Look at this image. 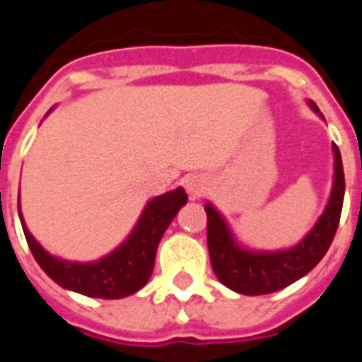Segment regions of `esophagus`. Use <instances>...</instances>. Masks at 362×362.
Returning <instances> with one entry per match:
<instances>
[{
    "label": "esophagus",
    "instance_id": "1",
    "mask_svg": "<svg viewBox=\"0 0 362 362\" xmlns=\"http://www.w3.org/2000/svg\"><path fill=\"white\" fill-rule=\"evenodd\" d=\"M184 188H186V192L189 194V197H199L205 194L207 184H205V178L194 174V176H188V178L184 180Z\"/></svg>",
    "mask_w": 362,
    "mask_h": 362
}]
</instances>
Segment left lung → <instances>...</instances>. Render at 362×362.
Wrapping results in <instances>:
<instances>
[{
	"mask_svg": "<svg viewBox=\"0 0 362 362\" xmlns=\"http://www.w3.org/2000/svg\"><path fill=\"white\" fill-rule=\"evenodd\" d=\"M308 106L320 114L318 106L312 100H308ZM332 151H334V182H332L326 209L314 223V227L295 246L279 248V250L248 248L238 243L223 213L209 202L205 204L209 258H211L213 272L225 287L250 296L275 293L304 277L326 256L339 225L343 196H345L341 153L335 143L332 145Z\"/></svg>",
	"mask_w": 362,
	"mask_h": 362,
	"instance_id": "1",
	"label": "left lung"
}]
</instances>
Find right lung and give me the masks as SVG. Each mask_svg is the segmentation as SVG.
Masks as SVG:
<instances>
[{"mask_svg": "<svg viewBox=\"0 0 362 362\" xmlns=\"http://www.w3.org/2000/svg\"><path fill=\"white\" fill-rule=\"evenodd\" d=\"M186 202L188 196L184 188L170 189L149 199L126 240L95 262H71L52 256L30 235L21 205L19 219L36 264L59 287L93 298H124L147 285L155 267L158 243Z\"/></svg>", "mask_w": 362, "mask_h": 362, "instance_id": "add662e5", "label": "right lung"}]
</instances>
